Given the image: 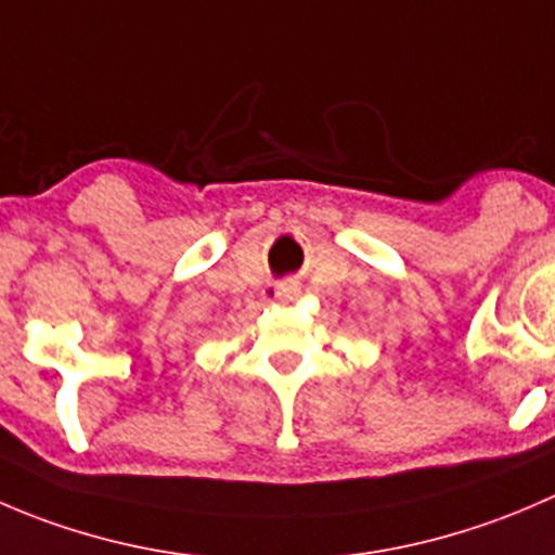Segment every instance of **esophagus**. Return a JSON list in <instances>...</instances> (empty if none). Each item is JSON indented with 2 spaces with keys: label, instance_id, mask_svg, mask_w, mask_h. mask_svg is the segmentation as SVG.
Wrapping results in <instances>:
<instances>
[{
  "label": "esophagus",
  "instance_id": "1",
  "mask_svg": "<svg viewBox=\"0 0 555 555\" xmlns=\"http://www.w3.org/2000/svg\"><path fill=\"white\" fill-rule=\"evenodd\" d=\"M275 296H278V299H294V296H299V285H296V283H280L275 288Z\"/></svg>",
  "mask_w": 555,
  "mask_h": 555
}]
</instances>
